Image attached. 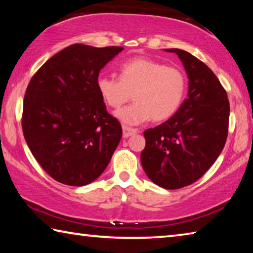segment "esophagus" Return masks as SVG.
Returning a JSON list of instances; mask_svg holds the SVG:
<instances>
[{
    "mask_svg": "<svg viewBox=\"0 0 253 253\" xmlns=\"http://www.w3.org/2000/svg\"><path fill=\"white\" fill-rule=\"evenodd\" d=\"M138 131L137 129H135V128H130L128 126H123V136L124 138H128V137L136 134V132Z\"/></svg>",
    "mask_w": 253,
    "mask_h": 253,
    "instance_id": "obj_1",
    "label": "esophagus"
}]
</instances>
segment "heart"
Wrapping results in <instances>:
<instances>
[{
  "mask_svg": "<svg viewBox=\"0 0 253 253\" xmlns=\"http://www.w3.org/2000/svg\"><path fill=\"white\" fill-rule=\"evenodd\" d=\"M187 80L182 69L146 57L134 58L119 67V79L99 76L96 87L106 105L118 109L130 99L134 104L116 111L127 125H139L153 118L163 122L174 116L182 105Z\"/></svg>",
  "mask_w": 253,
  "mask_h": 253,
  "instance_id": "b5f03b06",
  "label": "heart"
}]
</instances>
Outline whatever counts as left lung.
<instances>
[{
    "mask_svg": "<svg viewBox=\"0 0 253 253\" xmlns=\"http://www.w3.org/2000/svg\"><path fill=\"white\" fill-rule=\"evenodd\" d=\"M181 59L188 77L187 98L169 121L144 131L142 166L152 182L176 190L198 181L223 149L229 129L228 95L213 71L181 49H165Z\"/></svg>",
    "mask_w": 253,
    "mask_h": 253,
    "instance_id": "1",
    "label": "left lung"
}]
</instances>
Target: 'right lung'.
<instances>
[{
	"label": "right lung",
	"instance_id": "add662e5",
	"mask_svg": "<svg viewBox=\"0 0 253 253\" xmlns=\"http://www.w3.org/2000/svg\"><path fill=\"white\" fill-rule=\"evenodd\" d=\"M123 49L69 45L30 80L23 101V135L38 163L55 181L71 186L93 182L121 142V123L107 111L96 80Z\"/></svg>",
	"mask_w": 253,
	"mask_h": 253
}]
</instances>
